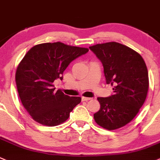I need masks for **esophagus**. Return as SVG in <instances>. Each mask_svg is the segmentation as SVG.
<instances>
[{"label":"esophagus","instance_id":"1","mask_svg":"<svg viewBox=\"0 0 160 160\" xmlns=\"http://www.w3.org/2000/svg\"><path fill=\"white\" fill-rule=\"evenodd\" d=\"M91 99H92L91 98H88V97H84V96L82 97V101L87 102V101H89V100H91Z\"/></svg>","mask_w":160,"mask_h":160}]
</instances>
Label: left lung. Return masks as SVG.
I'll use <instances>...</instances> for the list:
<instances>
[{
  "label": "left lung",
  "instance_id": "1",
  "mask_svg": "<svg viewBox=\"0 0 160 160\" xmlns=\"http://www.w3.org/2000/svg\"><path fill=\"white\" fill-rule=\"evenodd\" d=\"M102 64L106 84L113 85V94L98 97L100 109L94 114L98 125L108 130L130 122L142 106L149 89V77L142 56L117 42L89 47Z\"/></svg>",
  "mask_w": 160,
  "mask_h": 160
}]
</instances>
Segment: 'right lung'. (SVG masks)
Returning a JSON list of instances; mask_svg holds the SVG:
<instances>
[{"label":"right lung","instance_id":"1","mask_svg":"<svg viewBox=\"0 0 160 160\" xmlns=\"http://www.w3.org/2000/svg\"><path fill=\"white\" fill-rule=\"evenodd\" d=\"M88 52L85 48L54 42L37 44L24 55L16 71V85L22 105L34 121L55 126L68 119L82 98L55 92L52 83L63 79L69 64Z\"/></svg>","mask_w":160,"mask_h":160}]
</instances>
